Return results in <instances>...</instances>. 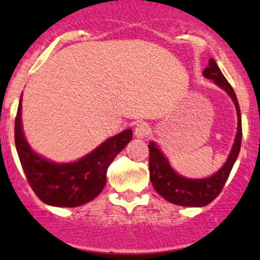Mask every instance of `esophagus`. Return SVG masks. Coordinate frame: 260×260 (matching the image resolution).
<instances>
[{
    "instance_id": "esophagus-1",
    "label": "esophagus",
    "mask_w": 260,
    "mask_h": 260,
    "mask_svg": "<svg viewBox=\"0 0 260 260\" xmlns=\"http://www.w3.org/2000/svg\"><path fill=\"white\" fill-rule=\"evenodd\" d=\"M149 133H150V127L145 122H139L134 127V136L137 138H145V137H148Z\"/></svg>"
}]
</instances>
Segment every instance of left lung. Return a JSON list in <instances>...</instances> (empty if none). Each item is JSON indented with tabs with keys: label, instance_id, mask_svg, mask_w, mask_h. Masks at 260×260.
Masks as SVG:
<instances>
[{
	"label": "left lung",
	"instance_id": "obj_1",
	"mask_svg": "<svg viewBox=\"0 0 260 260\" xmlns=\"http://www.w3.org/2000/svg\"><path fill=\"white\" fill-rule=\"evenodd\" d=\"M203 76L213 79L234 100L238 117L237 134L231 154L225 165L215 175L203 180H189L176 174L155 143H149V171H150L151 184L162 198L181 207H204L221 193L230 172L234 168L235 161L240 154L241 140H242V122H241V111L237 96L213 58L209 59V67L203 71Z\"/></svg>",
	"mask_w": 260,
	"mask_h": 260
}]
</instances>
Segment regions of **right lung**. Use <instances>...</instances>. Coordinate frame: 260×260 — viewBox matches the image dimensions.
Masks as SVG:
<instances>
[{
    "instance_id": "right-lung-1",
    "label": "right lung",
    "mask_w": 260,
    "mask_h": 260,
    "mask_svg": "<svg viewBox=\"0 0 260 260\" xmlns=\"http://www.w3.org/2000/svg\"><path fill=\"white\" fill-rule=\"evenodd\" d=\"M132 139L126 129L111 137L79 161L55 164L31 150L22 131V98L14 122V140L20 164L31 189L45 204L76 208L92 201L106 184V172L120 151Z\"/></svg>"
}]
</instances>
